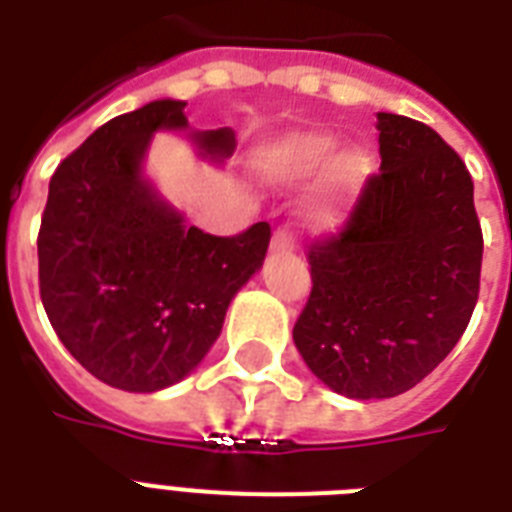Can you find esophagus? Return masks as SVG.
<instances>
[{"instance_id": "esophagus-1", "label": "esophagus", "mask_w": 512, "mask_h": 512, "mask_svg": "<svg viewBox=\"0 0 512 512\" xmlns=\"http://www.w3.org/2000/svg\"><path fill=\"white\" fill-rule=\"evenodd\" d=\"M295 247V239H292V233L287 228H276L273 231V239H271V249L273 252H287V249Z\"/></svg>"}]
</instances>
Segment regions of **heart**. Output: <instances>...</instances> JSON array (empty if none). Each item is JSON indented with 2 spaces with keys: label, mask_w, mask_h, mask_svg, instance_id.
I'll return each mask as SVG.
<instances>
[{
  "label": "heart",
  "mask_w": 512,
  "mask_h": 512,
  "mask_svg": "<svg viewBox=\"0 0 512 512\" xmlns=\"http://www.w3.org/2000/svg\"><path fill=\"white\" fill-rule=\"evenodd\" d=\"M335 154V140L324 138V135H300L287 143H281L273 154L265 159V172L276 183H303L311 180L313 175H319L327 162ZM366 164L358 154H345L332 164L329 172V193L321 196L308 209V223L316 231H329L337 223V204L335 193L345 191L350 185H356L364 175Z\"/></svg>",
  "instance_id": "obj_1"
}]
</instances>
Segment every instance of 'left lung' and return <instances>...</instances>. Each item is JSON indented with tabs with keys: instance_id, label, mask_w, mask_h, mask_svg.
<instances>
[{
	"instance_id": "1",
	"label": "left lung",
	"mask_w": 512,
	"mask_h": 512,
	"mask_svg": "<svg viewBox=\"0 0 512 512\" xmlns=\"http://www.w3.org/2000/svg\"><path fill=\"white\" fill-rule=\"evenodd\" d=\"M380 172L340 231L308 247L311 295L292 337L324 385L390 398L425 380L468 329L484 233L473 180L428 124L377 114Z\"/></svg>"
}]
</instances>
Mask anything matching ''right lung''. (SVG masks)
<instances>
[{
  "label": "right lung",
  "instance_id": "add662e5",
  "mask_svg": "<svg viewBox=\"0 0 512 512\" xmlns=\"http://www.w3.org/2000/svg\"><path fill=\"white\" fill-rule=\"evenodd\" d=\"M183 100H154L92 132L58 164L39 228V295L68 353L111 388L154 393L207 356L233 295L263 265L271 225L212 236L143 180L156 130H185ZM212 159L231 130L193 135Z\"/></svg>",
  "mask_w": 512,
  "mask_h": 512
}]
</instances>
